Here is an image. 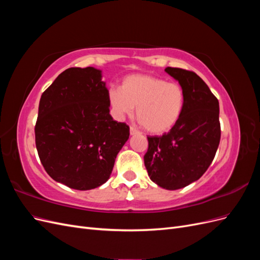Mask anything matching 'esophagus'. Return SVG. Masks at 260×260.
<instances>
[{
	"label": "esophagus",
	"instance_id": "obj_1",
	"mask_svg": "<svg viewBox=\"0 0 260 260\" xmlns=\"http://www.w3.org/2000/svg\"><path fill=\"white\" fill-rule=\"evenodd\" d=\"M139 133H140V131H139L137 128H135V127H130V135H131V136L139 135Z\"/></svg>",
	"mask_w": 260,
	"mask_h": 260
}]
</instances>
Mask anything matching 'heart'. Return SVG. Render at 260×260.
<instances>
[{
  "label": "heart",
  "mask_w": 260,
  "mask_h": 260,
  "mask_svg": "<svg viewBox=\"0 0 260 260\" xmlns=\"http://www.w3.org/2000/svg\"><path fill=\"white\" fill-rule=\"evenodd\" d=\"M107 96L118 119L131 116L137 107L138 120L152 133H164L174 128L185 106L182 86L151 75L125 77L121 88L113 86Z\"/></svg>",
  "instance_id": "obj_1"
}]
</instances>
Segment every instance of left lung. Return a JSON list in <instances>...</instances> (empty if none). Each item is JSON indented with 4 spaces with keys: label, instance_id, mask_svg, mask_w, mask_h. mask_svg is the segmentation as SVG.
Masks as SVG:
<instances>
[{
    "label": "left lung",
    "instance_id": "1",
    "mask_svg": "<svg viewBox=\"0 0 260 260\" xmlns=\"http://www.w3.org/2000/svg\"><path fill=\"white\" fill-rule=\"evenodd\" d=\"M165 72L183 88L185 106L168 133L147 137L144 165L153 182L178 190L199 180L214 160L221 136L219 102L195 73L174 67Z\"/></svg>",
    "mask_w": 260,
    "mask_h": 260
}]
</instances>
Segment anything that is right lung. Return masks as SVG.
<instances>
[{"instance_id":"1","label":"right lung","mask_w":260,"mask_h":260,"mask_svg":"<svg viewBox=\"0 0 260 260\" xmlns=\"http://www.w3.org/2000/svg\"><path fill=\"white\" fill-rule=\"evenodd\" d=\"M102 72L68 68L41 95L36 146L49 176L75 190L95 188L109 179L129 125L109 114Z\"/></svg>"}]
</instances>
